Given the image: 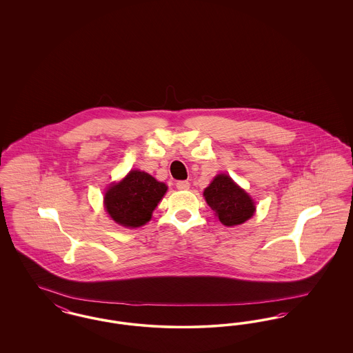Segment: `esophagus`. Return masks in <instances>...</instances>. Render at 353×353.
<instances>
[{
	"instance_id": "esophagus-1",
	"label": "esophagus",
	"mask_w": 353,
	"mask_h": 353,
	"mask_svg": "<svg viewBox=\"0 0 353 353\" xmlns=\"http://www.w3.org/2000/svg\"><path fill=\"white\" fill-rule=\"evenodd\" d=\"M176 188H177L179 190H188V189L190 188V184H189L188 181H177Z\"/></svg>"
}]
</instances>
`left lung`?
Instances as JSON below:
<instances>
[{"instance_id":"1","label":"left lung","mask_w":353,"mask_h":353,"mask_svg":"<svg viewBox=\"0 0 353 353\" xmlns=\"http://www.w3.org/2000/svg\"><path fill=\"white\" fill-rule=\"evenodd\" d=\"M208 205L226 226L241 225L254 214V202L226 174H219L203 192Z\"/></svg>"}]
</instances>
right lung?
<instances>
[{"instance_id":"right-lung-1","label":"right lung","mask_w":353,"mask_h":353,"mask_svg":"<svg viewBox=\"0 0 353 353\" xmlns=\"http://www.w3.org/2000/svg\"><path fill=\"white\" fill-rule=\"evenodd\" d=\"M167 192V185L151 174L132 170L124 180L110 186L104 205L111 219L125 228H139L147 223L152 212Z\"/></svg>"}]
</instances>
